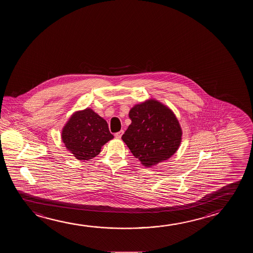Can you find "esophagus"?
I'll use <instances>...</instances> for the list:
<instances>
[{
	"mask_svg": "<svg viewBox=\"0 0 253 253\" xmlns=\"http://www.w3.org/2000/svg\"><path fill=\"white\" fill-rule=\"evenodd\" d=\"M123 134H124V130H120V131L117 132V133L115 134V136H116L117 138H121Z\"/></svg>",
	"mask_w": 253,
	"mask_h": 253,
	"instance_id": "1",
	"label": "esophagus"
}]
</instances>
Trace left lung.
Segmentation results:
<instances>
[{
    "instance_id": "obj_1",
    "label": "left lung",
    "mask_w": 253,
    "mask_h": 253,
    "mask_svg": "<svg viewBox=\"0 0 253 253\" xmlns=\"http://www.w3.org/2000/svg\"><path fill=\"white\" fill-rule=\"evenodd\" d=\"M128 117L131 124L122 136L135 158L147 167L176 153L182 129L172 111L156 100L136 104Z\"/></svg>"
}]
</instances>
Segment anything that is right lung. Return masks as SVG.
Returning a JSON list of instances; mask_svg holds the SVG:
<instances>
[{"mask_svg": "<svg viewBox=\"0 0 253 253\" xmlns=\"http://www.w3.org/2000/svg\"><path fill=\"white\" fill-rule=\"evenodd\" d=\"M113 138L107 122L89 108L74 114L62 128V142L81 161L96 157L102 146Z\"/></svg>", "mask_w": 253, "mask_h": 253, "instance_id": "1", "label": "right lung"}]
</instances>
